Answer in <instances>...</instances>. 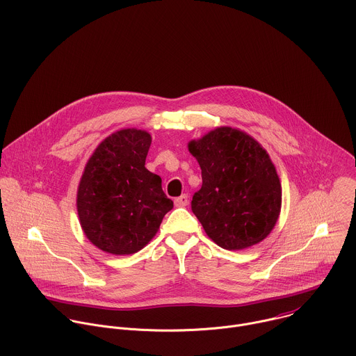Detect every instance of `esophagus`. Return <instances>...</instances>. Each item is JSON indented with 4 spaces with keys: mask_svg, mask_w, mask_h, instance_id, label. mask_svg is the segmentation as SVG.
<instances>
[{
    "mask_svg": "<svg viewBox=\"0 0 356 356\" xmlns=\"http://www.w3.org/2000/svg\"><path fill=\"white\" fill-rule=\"evenodd\" d=\"M188 204V195L187 194H181L180 197L175 198V205L176 207H186Z\"/></svg>",
    "mask_w": 356,
    "mask_h": 356,
    "instance_id": "1",
    "label": "esophagus"
}]
</instances>
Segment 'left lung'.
I'll use <instances>...</instances> for the list:
<instances>
[{
    "instance_id": "obj_1",
    "label": "left lung",
    "mask_w": 356,
    "mask_h": 356,
    "mask_svg": "<svg viewBox=\"0 0 356 356\" xmlns=\"http://www.w3.org/2000/svg\"><path fill=\"white\" fill-rule=\"evenodd\" d=\"M201 168L202 186L191 209L208 238L226 250L263 242L274 229L282 187L267 151L248 133L216 127L188 143Z\"/></svg>"
}]
</instances>
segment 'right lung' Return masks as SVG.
I'll return each mask as SVG.
<instances>
[{
	"label": "right lung",
	"mask_w": 356,
	"mask_h": 356,
	"mask_svg": "<svg viewBox=\"0 0 356 356\" xmlns=\"http://www.w3.org/2000/svg\"><path fill=\"white\" fill-rule=\"evenodd\" d=\"M149 133L123 129L104 138L85 165L76 193L81 227L97 249L129 256L144 249L173 201L145 168Z\"/></svg>",
	"instance_id": "right-lung-1"
}]
</instances>
